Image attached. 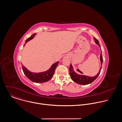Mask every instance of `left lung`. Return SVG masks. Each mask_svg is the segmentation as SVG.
Returning <instances> with one entry per match:
<instances>
[{"instance_id":"1","label":"left lung","mask_w":122,"mask_h":122,"mask_svg":"<svg viewBox=\"0 0 122 122\" xmlns=\"http://www.w3.org/2000/svg\"><path fill=\"white\" fill-rule=\"evenodd\" d=\"M94 40H95V43L98 45V46L100 47V46L99 45V42L98 41L95 37H94ZM100 61H101V67L99 69V71L98 72V73H97V75H96L94 76H86L85 75H80V74H78L77 73H76L74 70V68L72 65L71 64H70V66L69 68V71H70V76L71 77V78L72 79V80L75 82V83L79 84V85H86L89 84H91V83H92L93 82H94L98 76L99 75L101 69H102V64H103V57L102 56V51H101V54H100Z\"/></svg>"}]
</instances>
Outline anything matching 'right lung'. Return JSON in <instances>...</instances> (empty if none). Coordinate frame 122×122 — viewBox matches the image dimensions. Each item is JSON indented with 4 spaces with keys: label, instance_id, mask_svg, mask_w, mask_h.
I'll return each instance as SVG.
<instances>
[{
    "label": "right lung",
    "instance_id": "obj_1",
    "mask_svg": "<svg viewBox=\"0 0 122 122\" xmlns=\"http://www.w3.org/2000/svg\"><path fill=\"white\" fill-rule=\"evenodd\" d=\"M36 33L33 34L30 37L28 38L25 42V44L24 45L25 46V44L28 42L29 41L32 39L35 36H36ZM59 62L57 61L53 64L46 71L42 72H38V73H35L32 72L29 70H28L25 66H24L22 63V67L23 71V72L25 76L28 78L30 80L32 81L33 82L36 83H42L44 82H46L50 80L52 77L53 76L55 69L58 65Z\"/></svg>",
    "mask_w": 122,
    "mask_h": 122
}]
</instances>
